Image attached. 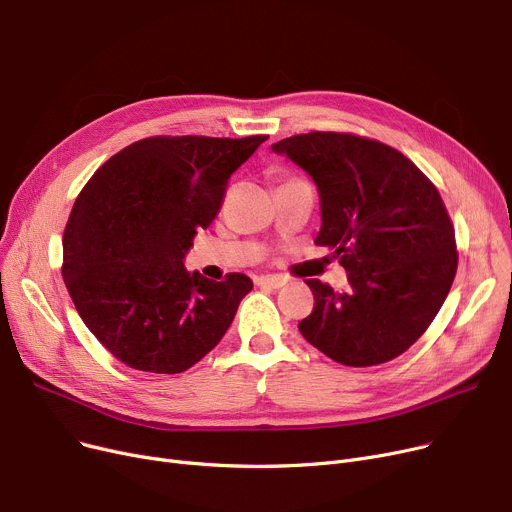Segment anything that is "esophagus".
<instances>
[{"mask_svg": "<svg viewBox=\"0 0 512 512\" xmlns=\"http://www.w3.org/2000/svg\"><path fill=\"white\" fill-rule=\"evenodd\" d=\"M284 284H286V280L276 278V276H261V278H257V286L269 288V290H280Z\"/></svg>", "mask_w": 512, "mask_h": 512, "instance_id": "esophagus-1", "label": "esophagus"}]
</instances>
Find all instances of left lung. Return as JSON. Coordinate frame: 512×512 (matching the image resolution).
Here are the masks:
<instances>
[{
    "instance_id": "8db88e82",
    "label": "left lung",
    "mask_w": 512,
    "mask_h": 512,
    "mask_svg": "<svg viewBox=\"0 0 512 512\" xmlns=\"http://www.w3.org/2000/svg\"><path fill=\"white\" fill-rule=\"evenodd\" d=\"M315 181L319 247L348 271V290L309 280L306 342L346 366L383 364L428 329L457 274L455 228L436 187L395 148L313 131L271 146Z\"/></svg>"
}]
</instances>
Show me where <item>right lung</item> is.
<instances>
[{"mask_svg": "<svg viewBox=\"0 0 512 512\" xmlns=\"http://www.w3.org/2000/svg\"><path fill=\"white\" fill-rule=\"evenodd\" d=\"M265 140L156 135L111 156L78 195L63 232V282L123 364L177 374L224 337L251 278L212 282L183 259L216 218L230 175Z\"/></svg>", "mask_w": 512, "mask_h": 512, "instance_id": "right-lung-1", "label": "right lung"}]
</instances>
